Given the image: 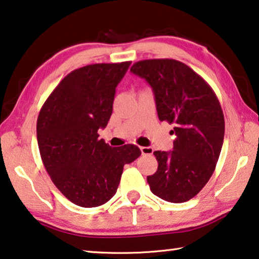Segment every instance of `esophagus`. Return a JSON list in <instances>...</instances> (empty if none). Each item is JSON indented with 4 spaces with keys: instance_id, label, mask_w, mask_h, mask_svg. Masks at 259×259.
Listing matches in <instances>:
<instances>
[{
    "instance_id": "1",
    "label": "esophagus",
    "mask_w": 259,
    "mask_h": 259,
    "mask_svg": "<svg viewBox=\"0 0 259 259\" xmlns=\"http://www.w3.org/2000/svg\"><path fill=\"white\" fill-rule=\"evenodd\" d=\"M141 151H142V154H144V155H151L152 153H153V149L150 146H142Z\"/></svg>"
}]
</instances>
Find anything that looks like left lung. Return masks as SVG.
Here are the masks:
<instances>
[{"label": "left lung", "instance_id": "8db88e82", "mask_svg": "<svg viewBox=\"0 0 259 259\" xmlns=\"http://www.w3.org/2000/svg\"><path fill=\"white\" fill-rule=\"evenodd\" d=\"M130 71L153 90L160 121L175 124L173 151H154L158 169L147 176L151 191L170 203L194 198L215 169L225 118L212 88L187 64L171 59L138 61Z\"/></svg>", "mask_w": 259, "mask_h": 259}]
</instances>
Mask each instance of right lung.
I'll return each mask as SVG.
<instances>
[{"label":"right lung","instance_id":"1","mask_svg":"<svg viewBox=\"0 0 259 259\" xmlns=\"http://www.w3.org/2000/svg\"><path fill=\"white\" fill-rule=\"evenodd\" d=\"M130 61L97 63L68 73L40 109L36 139L47 173L73 204L96 207L116 194L123 167L138 146L112 147L99 139L113 112L116 86Z\"/></svg>","mask_w":259,"mask_h":259}]
</instances>
